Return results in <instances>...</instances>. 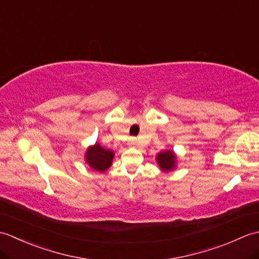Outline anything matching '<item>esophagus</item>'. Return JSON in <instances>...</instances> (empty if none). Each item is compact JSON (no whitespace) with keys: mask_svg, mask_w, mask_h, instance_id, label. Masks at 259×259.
I'll list each match as a JSON object with an SVG mask.
<instances>
[{"mask_svg":"<svg viewBox=\"0 0 259 259\" xmlns=\"http://www.w3.org/2000/svg\"><path fill=\"white\" fill-rule=\"evenodd\" d=\"M129 145H130V146H136V139H135V138H131Z\"/></svg>","mask_w":259,"mask_h":259,"instance_id":"obj_1","label":"esophagus"}]
</instances>
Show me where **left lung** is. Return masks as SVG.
<instances>
[{
	"label": "left lung",
	"instance_id": "8db88e82",
	"mask_svg": "<svg viewBox=\"0 0 259 259\" xmlns=\"http://www.w3.org/2000/svg\"><path fill=\"white\" fill-rule=\"evenodd\" d=\"M156 161L162 172H170L177 168V155L171 149L159 152L156 157Z\"/></svg>",
	"mask_w": 259,
	"mask_h": 259
}]
</instances>
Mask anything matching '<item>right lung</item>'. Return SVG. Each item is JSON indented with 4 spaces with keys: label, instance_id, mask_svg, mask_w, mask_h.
<instances>
[{
    "label": "right lung",
    "instance_id": "add662e5",
    "mask_svg": "<svg viewBox=\"0 0 259 259\" xmlns=\"http://www.w3.org/2000/svg\"><path fill=\"white\" fill-rule=\"evenodd\" d=\"M114 157V151L106 149L100 144L96 142L95 145L87 148L84 153V161L92 170L97 172H104L111 167Z\"/></svg>",
    "mask_w": 259,
    "mask_h": 259
}]
</instances>
